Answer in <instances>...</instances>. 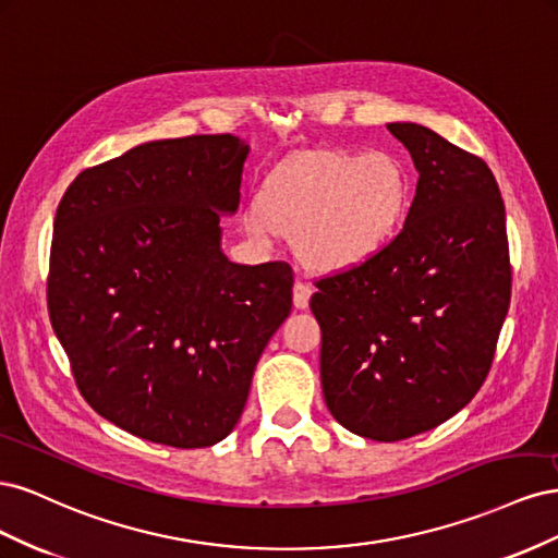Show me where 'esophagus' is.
<instances>
[{
	"label": "esophagus",
	"mask_w": 558,
	"mask_h": 558,
	"mask_svg": "<svg viewBox=\"0 0 558 558\" xmlns=\"http://www.w3.org/2000/svg\"><path fill=\"white\" fill-rule=\"evenodd\" d=\"M312 286L307 283V281H302V279H298L295 281V286H293V305L298 307V310H305L307 305H310V298H312Z\"/></svg>",
	"instance_id": "esophagus-1"
}]
</instances>
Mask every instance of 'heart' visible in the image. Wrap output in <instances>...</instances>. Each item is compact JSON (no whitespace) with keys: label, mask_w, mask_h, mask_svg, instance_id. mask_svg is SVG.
Returning a JSON list of instances; mask_svg holds the SVG:
<instances>
[{"label":"heart","mask_w":558,"mask_h":558,"mask_svg":"<svg viewBox=\"0 0 558 558\" xmlns=\"http://www.w3.org/2000/svg\"><path fill=\"white\" fill-rule=\"evenodd\" d=\"M410 209V179L388 154H318L275 172L244 214L251 238L295 234L316 269L363 265L388 244Z\"/></svg>","instance_id":"1"}]
</instances>
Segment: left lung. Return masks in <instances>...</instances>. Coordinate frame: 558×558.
Wrapping results in <instances>:
<instances>
[{
  "label": "left lung",
  "instance_id": "obj_1",
  "mask_svg": "<svg viewBox=\"0 0 558 558\" xmlns=\"http://www.w3.org/2000/svg\"><path fill=\"white\" fill-rule=\"evenodd\" d=\"M418 172L402 230L316 279L320 386L351 433L398 442L475 398L508 316L512 265L494 172L416 123H388Z\"/></svg>",
  "mask_w": 558,
  "mask_h": 558
}]
</instances>
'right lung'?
I'll use <instances>...</instances> for the list:
<instances>
[{
  "label": "right lung",
  "instance_id": "obj_1",
  "mask_svg": "<svg viewBox=\"0 0 558 558\" xmlns=\"http://www.w3.org/2000/svg\"><path fill=\"white\" fill-rule=\"evenodd\" d=\"M248 146L232 134L148 142L83 170L50 242L48 316L81 396L148 442L197 449L238 424L293 267L230 263Z\"/></svg>",
  "mask_w": 558,
  "mask_h": 558
}]
</instances>
